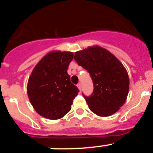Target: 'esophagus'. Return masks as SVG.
Listing matches in <instances>:
<instances>
[{
  "mask_svg": "<svg viewBox=\"0 0 153 153\" xmlns=\"http://www.w3.org/2000/svg\"><path fill=\"white\" fill-rule=\"evenodd\" d=\"M77 87H78V89H79V90H81V88H82V85H81L80 83H78V84H77Z\"/></svg>",
  "mask_w": 153,
  "mask_h": 153,
  "instance_id": "obj_1",
  "label": "esophagus"
}]
</instances>
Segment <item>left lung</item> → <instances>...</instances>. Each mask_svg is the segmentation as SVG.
Returning <instances> with one entry per match:
<instances>
[{
  "instance_id": "1",
  "label": "left lung",
  "mask_w": 153,
  "mask_h": 153,
  "mask_svg": "<svg viewBox=\"0 0 153 153\" xmlns=\"http://www.w3.org/2000/svg\"><path fill=\"white\" fill-rule=\"evenodd\" d=\"M74 60L90 74L93 92L84 97L89 108L100 117L117 113L126 100L129 79L122 63L107 50L99 46L75 53Z\"/></svg>"
}]
</instances>
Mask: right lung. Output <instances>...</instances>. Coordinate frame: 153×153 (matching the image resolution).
Masks as SVG:
<instances>
[{
    "mask_svg": "<svg viewBox=\"0 0 153 153\" xmlns=\"http://www.w3.org/2000/svg\"><path fill=\"white\" fill-rule=\"evenodd\" d=\"M72 52L48 53L33 70L27 83V94L36 113L49 120H58L70 109L79 90L67 74Z\"/></svg>",
    "mask_w": 153,
    "mask_h": 153,
    "instance_id": "obj_1",
    "label": "right lung"
}]
</instances>
